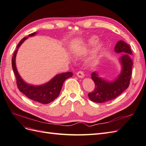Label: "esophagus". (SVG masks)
Masks as SVG:
<instances>
[{
  "label": "esophagus",
  "mask_w": 146,
  "mask_h": 146,
  "mask_svg": "<svg viewBox=\"0 0 146 146\" xmlns=\"http://www.w3.org/2000/svg\"><path fill=\"white\" fill-rule=\"evenodd\" d=\"M77 76L79 78H83L84 77H85V74H84V73L82 71H79L77 73Z\"/></svg>",
  "instance_id": "obj_1"
}]
</instances>
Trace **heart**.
Wrapping results in <instances>:
<instances>
[{"label": "heart", "mask_w": 146, "mask_h": 146, "mask_svg": "<svg viewBox=\"0 0 146 146\" xmlns=\"http://www.w3.org/2000/svg\"><path fill=\"white\" fill-rule=\"evenodd\" d=\"M98 38L96 36H92L88 39L85 45L77 48L74 50V55L76 57H83L90 52L91 48L94 46V47L92 50L91 56L88 59V61L91 64L97 63L98 61V56L104 48V45L102 42H98Z\"/></svg>", "instance_id": "1"}]
</instances>
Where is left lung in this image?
<instances>
[{"mask_svg":"<svg viewBox=\"0 0 146 146\" xmlns=\"http://www.w3.org/2000/svg\"><path fill=\"white\" fill-rule=\"evenodd\" d=\"M114 52L116 54L121 53L119 58L121 66V72L116 78L110 81L101 77L99 72H93L91 74V78L95 83V88L88 96L94 102L103 103L114 99L129 86L133 66V60L131 58L133 54L130 46L121 40L116 43Z\"/></svg>","mask_w":146,"mask_h":146,"instance_id":"obj_1","label":"left lung"}]
</instances>
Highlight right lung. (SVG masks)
<instances>
[{
    "mask_svg": "<svg viewBox=\"0 0 146 146\" xmlns=\"http://www.w3.org/2000/svg\"><path fill=\"white\" fill-rule=\"evenodd\" d=\"M37 34L33 32L28 35V37L22 39L16 47L12 58V68L17 81V86L19 91L26 97L31 100L38 102L42 104H47L54 101L58 98L62 88L63 84L66 79L72 77V72H65L56 74L51 80L44 84L39 85H35L25 82L21 77L16 64V57L19 48L29 37H32Z\"/></svg>",
    "mask_w": 146,
    "mask_h": 146,
    "instance_id": "right-lung-1",
    "label": "right lung"
}]
</instances>
